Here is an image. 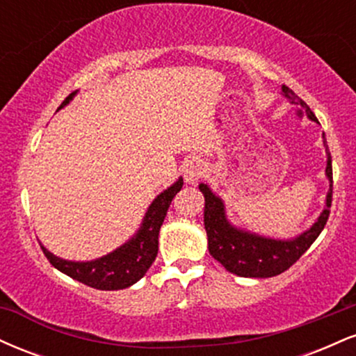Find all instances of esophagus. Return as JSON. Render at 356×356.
Returning a JSON list of instances; mask_svg holds the SVG:
<instances>
[{
	"mask_svg": "<svg viewBox=\"0 0 356 356\" xmlns=\"http://www.w3.org/2000/svg\"><path fill=\"white\" fill-rule=\"evenodd\" d=\"M204 172H206V162L201 161V159H191L182 167L184 179L189 184L197 182L204 175Z\"/></svg>",
	"mask_w": 356,
	"mask_h": 356,
	"instance_id": "34e87169",
	"label": "esophagus"
}]
</instances>
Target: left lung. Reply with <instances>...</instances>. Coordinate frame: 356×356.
<instances>
[{
  "instance_id": "obj_1",
  "label": "left lung",
  "mask_w": 356,
  "mask_h": 356,
  "mask_svg": "<svg viewBox=\"0 0 356 356\" xmlns=\"http://www.w3.org/2000/svg\"><path fill=\"white\" fill-rule=\"evenodd\" d=\"M281 92L291 104L301 105L306 108V115L309 120L318 122L314 113L309 110L300 97L288 88L286 85L281 87ZM323 145L326 147V177L330 181V191L326 194V206L316 222L308 231L301 232L300 236L293 239H273L264 236L249 232L239 227L232 226L227 220L226 207L222 199L218 197L207 184H199V189L206 199L204 207V227L207 232V248L211 256L218 259L227 271L232 275L243 277H271L284 273L305 254L314 243V239L320 236L330 216L333 194V169H332V155H330L328 145H326L325 134H323Z\"/></svg>"
}]
</instances>
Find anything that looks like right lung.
I'll return each mask as SVG.
<instances>
[{
    "mask_svg": "<svg viewBox=\"0 0 356 356\" xmlns=\"http://www.w3.org/2000/svg\"><path fill=\"white\" fill-rule=\"evenodd\" d=\"M76 95V92L70 93L60 108L70 104V100ZM182 177H179L172 186L167 187L164 192L154 199L147 209L140 229L134 238H130L125 244L117 248L115 251L99 257L93 261H67L51 254L47 248L42 246L43 254L58 271L65 273L73 280L104 291L113 289H124L137 283L144 277L147 269L152 266L159 251V231L164 222L167 209L179 191L182 189Z\"/></svg>",
    "mask_w": 356,
    "mask_h": 356,
    "instance_id": "obj_1",
    "label": "right lung"
}]
</instances>
